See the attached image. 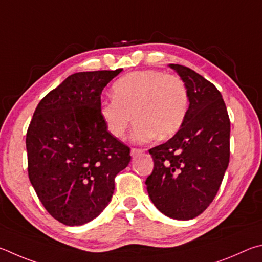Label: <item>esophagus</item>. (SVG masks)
I'll return each instance as SVG.
<instances>
[{"mask_svg": "<svg viewBox=\"0 0 262 262\" xmlns=\"http://www.w3.org/2000/svg\"><path fill=\"white\" fill-rule=\"evenodd\" d=\"M143 152H144V150L140 149V148H132L131 149V157L137 158V157H139L140 154H143Z\"/></svg>", "mask_w": 262, "mask_h": 262, "instance_id": "esophagus-1", "label": "esophagus"}]
</instances>
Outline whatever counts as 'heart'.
I'll return each mask as SVG.
<instances>
[{"label": "heart", "mask_w": 262, "mask_h": 262, "mask_svg": "<svg viewBox=\"0 0 262 262\" xmlns=\"http://www.w3.org/2000/svg\"><path fill=\"white\" fill-rule=\"evenodd\" d=\"M113 99L100 103V116L115 138H122L132 122V139L147 143L176 134L189 112L190 98L180 77L158 70L131 72L113 85Z\"/></svg>", "instance_id": "heart-1"}]
</instances>
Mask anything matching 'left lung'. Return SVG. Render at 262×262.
Here are the masks:
<instances>
[{"label":"left lung","mask_w":262,"mask_h":262,"mask_svg":"<svg viewBox=\"0 0 262 262\" xmlns=\"http://www.w3.org/2000/svg\"><path fill=\"white\" fill-rule=\"evenodd\" d=\"M169 67L189 92V112L171 139L148 150L154 169L145 183L160 212L191 220L212 204L222 183L230 158V119L212 82L190 68Z\"/></svg>","instance_id":"left-lung-1"}]
</instances>
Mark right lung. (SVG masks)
<instances>
[{
  "mask_svg": "<svg viewBox=\"0 0 262 262\" xmlns=\"http://www.w3.org/2000/svg\"><path fill=\"white\" fill-rule=\"evenodd\" d=\"M122 69L77 72L40 101L26 134L27 170L47 212L81 226L105 208L130 148L100 116L101 93Z\"/></svg>",
  "mask_w": 262,
  "mask_h": 262,
  "instance_id": "add662e5",
  "label": "right lung"
}]
</instances>
